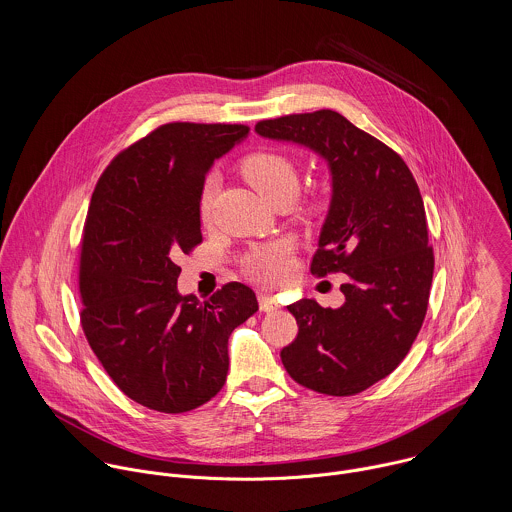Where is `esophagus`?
<instances>
[{"instance_id": "1", "label": "esophagus", "mask_w": 512, "mask_h": 512, "mask_svg": "<svg viewBox=\"0 0 512 512\" xmlns=\"http://www.w3.org/2000/svg\"><path fill=\"white\" fill-rule=\"evenodd\" d=\"M258 301H260V309H262V311H276V309L280 307L278 299H276L274 295H270V293H258Z\"/></svg>"}]
</instances>
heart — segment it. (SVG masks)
Listing matches in <instances>:
<instances>
[{
  "label": "heart",
  "instance_id": "1",
  "mask_svg": "<svg viewBox=\"0 0 512 512\" xmlns=\"http://www.w3.org/2000/svg\"><path fill=\"white\" fill-rule=\"evenodd\" d=\"M242 173L248 183L270 203L282 193H295L297 171L292 161L276 151H258L242 163ZM215 183L207 181L201 193V215L209 219L213 205ZM293 254L290 244L274 242L256 250L248 258L250 276L264 286H280L292 276Z\"/></svg>",
  "mask_w": 512,
  "mask_h": 512
}]
</instances>
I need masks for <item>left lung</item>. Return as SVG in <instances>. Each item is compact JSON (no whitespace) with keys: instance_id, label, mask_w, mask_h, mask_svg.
<instances>
[{"instance_id":"8db88e82","label":"left lung","mask_w":512,"mask_h":512,"mask_svg":"<svg viewBox=\"0 0 512 512\" xmlns=\"http://www.w3.org/2000/svg\"><path fill=\"white\" fill-rule=\"evenodd\" d=\"M256 132L327 161L333 195L311 274H347L341 307L288 305L299 331L282 363L309 390L359 394L404 361L428 311L434 250L418 183L394 149L333 110L262 120Z\"/></svg>"}]
</instances>
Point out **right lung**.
<instances>
[{"label":"right lung","instance_id":"add662e5","mask_svg":"<svg viewBox=\"0 0 512 512\" xmlns=\"http://www.w3.org/2000/svg\"><path fill=\"white\" fill-rule=\"evenodd\" d=\"M242 124H163L100 175L80 240V323L116 386L149 410L181 414L224 386L228 337L258 311L238 282L199 303L177 292L179 254L201 244V193Z\"/></svg>","mask_w":512,"mask_h":512}]
</instances>
